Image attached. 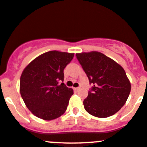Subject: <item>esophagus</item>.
Segmentation results:
<instances>
[{"mask_svg": "<svg viewBox=\"0 0 147 147\" xmlns=\"http://www.w3.org/2000/svg\"><path fill=\"white\" fill-rule=\"evenodd\" d=\"M74 89H75V91H77V92H78V91H79V90H80V87L74 88Z\"/></svg>", "mask_w": 147, "mask_h": 147, "instance_id": "34e87169", "label": "esophagus"}]
</instances>
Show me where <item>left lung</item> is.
Masks as SVG:
<instances>
[{"mask_svg":"<svg viewBox=\"0 0 147 147\" xmlns=\"http://www.w3.org/2000/svg\"><path fill=\"white\" fill-rule=\"evenodd\" d=\"M92 87L83 101L84 109L98 118L116 113L127 101L131 84L125 71L115 61L97 51L77 53Z\"/></svg>","mask_w":147,"mask_h":147,"instance_id":"1","label":"left lung"}]
</instances>
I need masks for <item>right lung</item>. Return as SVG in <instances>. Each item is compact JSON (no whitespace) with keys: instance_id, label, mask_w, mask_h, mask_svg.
Segmentation results:
<instances>
[{"instance_id":"1","label":"right lung","mask_w":147,"mask_h":147,"mask_svg":"<svg viewBox=\"0 0 147 147\" xmlns=\"http://www.w3.org/2000/svg\"><path fill=\"white\" fill-rule=\"evenodd\" d=\"M74 53L51 51L33 60L20 77V91L26 106L45 120L61 116L67 108L73 89L63 82L65 67Z\"/></svg>"}]
</instances>
